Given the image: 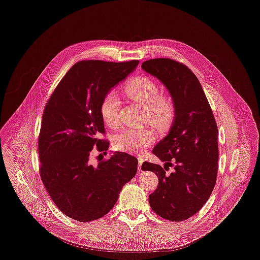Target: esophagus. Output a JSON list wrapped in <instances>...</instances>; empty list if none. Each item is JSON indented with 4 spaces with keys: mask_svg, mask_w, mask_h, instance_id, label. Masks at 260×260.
<instances>
[{
    "mask_svg": "<svg viewBox=\"0 0 260 260\" xmlns=\"http://www.w3.org/2000/svg\"><path fill=\"white\" fill-rule=\"evenodd\" d=\"M138 160H139V163H138V166H139V167H138V170H139V171H141V170H142V168H141V167H142V163H143L144 159H143V157H141V156H140V157H138Z\"/></svg>",
    "mask_w": 260,
    "mask_h": 260,
    "instance_id": "obj_1",
    "label": "esophagus"
}]
</instances>
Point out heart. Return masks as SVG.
<instances>
[{"instance_id": "obj_1", "label": "heart", "mask_w": 260, "mask_h": 260, "mask_svg": "<svg viewBox=\"0 0 260 260\" xmlns=\"http://www.w3.org/2000/svg\"><path fill=\"white\" fill-rule=\"evenodd\" d=\"M124 94L147 109L148 120L157 127L169 125L176 116V104L171 98L162 95L158 83L149 76L138 75L129 79L123 86ZM121 101L114 90L105 93L100 104V113L104 122L115 127L119 123ZM155 141L149 129L124 128L113 138V147L117 151L138 154Z\"/></svg>"}]
</instances>
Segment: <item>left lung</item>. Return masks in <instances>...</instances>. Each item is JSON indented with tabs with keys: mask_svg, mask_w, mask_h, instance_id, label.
<instances>
[{
	"mask_svg": "<svg viewBox=\"0 0 260 260\" xmlns=\"http://www.w3.org/2000/svg\"><path fill=\"white\" fill-rule=\"evenodd\" d=\"M142 68L160 79L176 104L169 134L152 153L164 167L145 161L143 170L158 177L149 203L164 219L183 221L197 213L209 199L218 169L217 124L202 86L185 64L170 58L150 59ZM169 167L171 173H166Z\"/></svg>",
	"mask_w": 260,
	"mask_h": 260,
	"instance_id": "8db88e82",
	"label": "left lung"
}]
</instances>
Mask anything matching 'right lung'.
Returning <instances> with one entry per match:
<instances>
[{
  "instance_id": "obj_1",
  "label": "right lung",
  "mask_w": 260,
  "mask_h": 260,
  "mask_svg": "<svg viewBox=\"0 0 260 260\" xmlns=\"http://www.w3.org/2000/svg\"><path fill=\"white\" fill-rule=\"evenodd\" d=\"M138 60L75 63L57 84L43 113L38 149L40 176L56 206L81 222L96 220L115 205L122 187L137 174L138 159L116 152L94 166L90 153L106 154L109 142L100 113L103 96L125 78Z\"/></svg>"
}]
</instances>
